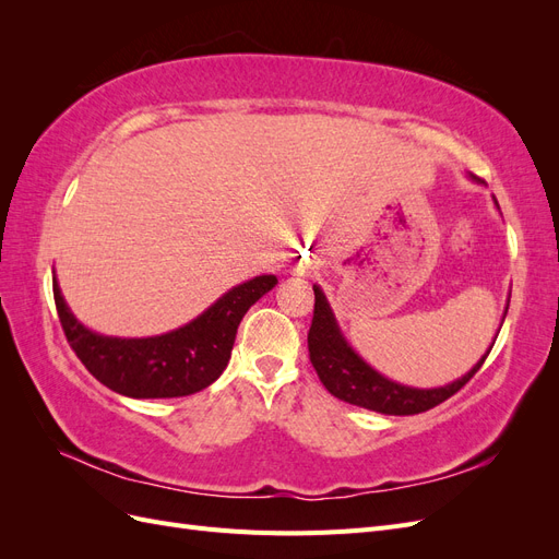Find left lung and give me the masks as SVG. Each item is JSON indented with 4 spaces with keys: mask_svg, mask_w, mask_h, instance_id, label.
Masks as SVG:
<instances>
[{
    "mask_svg": "<svg viewBox=\"0 0 559 559\" xmlns=\"http://www.w3.org/2000/svg\"><path fill=\"white\" fill-rule=\"evenodd\" d=\"M312 289H314V317L308 333L310 361L317 370L321 384H324L335 399L359 405V408L376 411L382 415H417L429 408H436L438 403H443L445 399L460 392V389L478 373L480 366L487 359V354L492 352V347H489L485 352V357L473 366L466 376L445 386L417 389V386L399 384L394 380L380 376L376 368H370L359 354L347 345L341 329L335 324V317L331 312L324 292H321L317 284Z\"/></svg>",
    "mask_w": 559,
    "mask_h": 559,
    "instance_id": "8db88e82",
    "label": "left lung"
}]
</instances>
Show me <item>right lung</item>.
<instances>
[{
    "instance_id": "right-lung-1",
    "label": "right lung",
    "mask_w": 559,
    "mask_h": 559,
    "mask_svg": "<svg viewBox=\"0 0 559 559\" xmlns=\"http://www.w3.org/2000/svg\"><path fill=\"white\" fill-rule=\"evenodd\" d=\"M275 284V275H261L233 286L186 326L154 337L93 333L67 308L58 280L53 298L67 343L93 378L123 396L175 399L200 392L224 373L242 317Z\"/></svg>"
}]
</instances>
